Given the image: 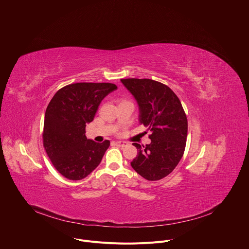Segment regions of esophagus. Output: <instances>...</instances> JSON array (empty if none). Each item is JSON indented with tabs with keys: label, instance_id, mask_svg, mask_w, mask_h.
Masks as SVG:
<instances>
[{
	"label": "esophagus",
	"instance_id": "obj_1",
	"mask_svg": "<svg viewBox=\"0 0 249 249\" xmlns=\"http://www.w3.org/2000/svg\"><path fill=\"white\" fill-rule=\"evenodd\" d=\"M114 144H116L117 146H120V147H124L125 145H127V142H115Z\"/></svg>",
	"mask_w": 249,
	"mask_h": 249
}]
</instances>
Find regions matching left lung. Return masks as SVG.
Listing matches in <instances>:
<instances>
[{
	"instance_id": "left-lung-1",
	"label": "left lung",
	"mask_w": 249,
	"mask_h": 249,
	"mask_svg": "<svg viewBox=\"0 0 249 249\" xmlns=\"http://www.w3.org/2000/svg\"><path fill=\"white\" fill-rule=\"evenodd\" d=\"M136 99L140 123L150 134V143L133 145L138 155L130 163L142 178L156 181L169 176L181 160L188 135V121L180 100L167 85L148 78H122ZM146 133V132H144Z\"/></svg>"
}]
</instances>
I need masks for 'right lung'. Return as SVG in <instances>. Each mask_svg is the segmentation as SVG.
Returning <instances> with one entry per match:
<instances>
[{
  "label": "right lung",
  "instance_id": "obj_1",
  "mask_svg": "<svg viewBox=\"0 0 249 249\" xmlns=\"http://www.w3.org/2000/svg\"><path fill=\"white\" fill-rule=\"evenodd\" d=\"M116 89L113 83L77 82L62 87L51 100L45 113L43 145L64 178L81 180L100 165L110 142L87 139L85 127L102 101Z\"/></svg>",
  "mask_w": 249,
  "mask_h": 249
}]
</instances>
